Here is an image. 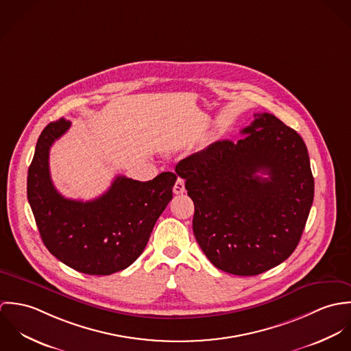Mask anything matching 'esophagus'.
I'll list each match as a JSON object with an SVG mask.
<instances>
[{"mask_svg": "<svg viewBox=\"0 0 351 351\" xmlns=\"http://www.w3.org/2000/svg\"><path fill=\"white\" fill-rule=\"evenodd\" d=\"M173 192H174V195H182V193L185 192V182H184L182 178H178V180L176 181V185H174V188H173Z\"/></svg>", "mask_w": 351, "mask_h": 351, "instance_id": "esophagus-1", "label": "esophagus"}]
</instances>
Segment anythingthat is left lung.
Returning <instances> with one entry per match:
<instances>
[{
	"label": "left lung",
	"instance_id": "8db88e82",
	"mask_svg": "<svg viewBox=\"0 0 351 351\" xmlns=\"http://www.w3.org/2000/svg\"><path fill=\"white\" fill-rule=\"evenodd\" d=\"M242 135L189 155L176 173L195 202L193 232L206 258L223 271L256 276L298 247L315 184L304 141L274 114L255 113Z\"/></svg>",
	"mask_w": 351,
	"mask_h": 351
}]
</instances>
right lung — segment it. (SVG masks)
Returning <instances> with one entry per match:
<instances>
[{"mask_svg": "<svg viewBox=\"0 0 351 351\" xmlns=\"http://www.w3.org/2000/svg\"><path fill=\"white\" fill-rule=\"evenodd\" d=\"M71 123L59 119L40 134L28 169L27 196L42 241L69 267L109 276L132 265L143 252L151 231L173 199L177 176L165 171L147 182L117 176L92 201L63 197L51 181L50 149Z\"/></svg>", "mask_w": 351, "mask_h": 351, "instance_id": "1", "label": "right lung"}]
</instances>
